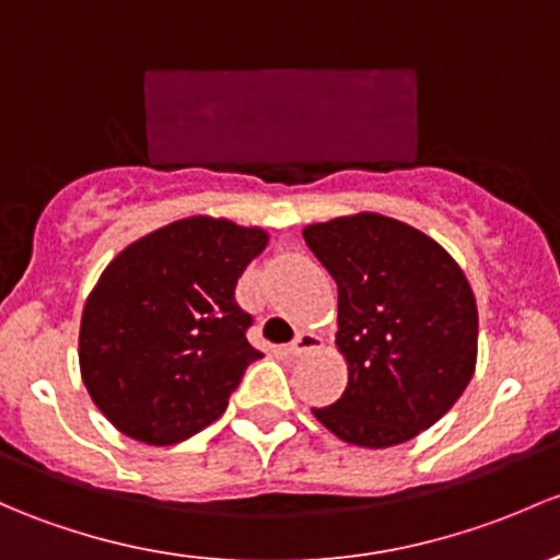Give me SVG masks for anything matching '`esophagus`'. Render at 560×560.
<instances>
[{
    "mask_svg": "<svg viewBox=\"0 0 560 560\" xmlns=\"http://www.w3.org/2000/svg\"><path fill=\"white\" fill-rule=\"evenodd\" d=\"M322 338L319 335H314V332H298V338L292 340L290 346H287L284 349V354L287 357H303V354H308V351H316V349H322Z\"/></svg>",
    "mask_w": 560,
    "mask_h": 560,
    "instance_id": "1",
    "label": "esophagus"
}]
</instances>
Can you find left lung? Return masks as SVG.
<instances>
[{
    "label": "left lung",
    "mask_w": 560,
    "mask_h": 560,
    "mask_svg": "<svg viewBox=\"0 0 560 560\" xmlns=\"http://www.w3.org/2000/svg\"><path fill=\"white\" fill-rule=\"evenodd\" d=\"M303 238L338 284L335 346L349 364L338 402L314 416L359 448H392L438 423L472 381L478 305L448 252L375 214L335 217Z\"/></svg>",
    "instance_id": "left-lung-1"
}]
</instances>
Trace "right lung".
<instances>
[{
  "mask_svg": "<svg viewBox=\"0 0 560 560\" xmlns=\"http://www.w3.org/2000/svg\"><path fill=\"white\" fill-rule=\"evenodd\" d=\"M262 228L185 217L128 244L98 276L80 322V373L117 432L174 445L225 413L244 370L262 354L235 303Z\"/></svg>",
  "mask_w": 560,
  "mask_h": 560,
  "instance_id": "1",
  "label": "right lung"
}]
</instances>
